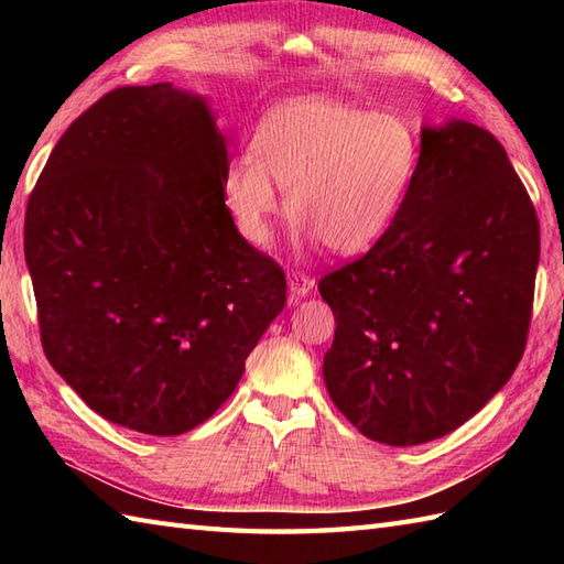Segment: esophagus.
<instances>
[{
	"label": "esophagus",
	"mask_w": 564,
	"mask_h": 564,
	"mask_svg": "<svg viewBox=\"0 0 564 564\" xmlns=\"http://www.w3.org/2000/svg\"><path fill=\"white\" fill-rule=\"evenodd\" d=\"M315 289V281L305 273H289V291H291V301H301L310 291Z\"/></svg>",
	"instance_id": "1"
}]
</instances>
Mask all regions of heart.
<instances>
[{
	"instance_id": "1",
	"label": "heart",
	"mask_w": 564,
	"mask_h": 564,
	"mask_svg": "<svg viewBox=\"0 0 564 564\" xmlns=\"http://www.w3.org/2000/svg\"><path fill=\"white\" fill-rule=\"evenodd\" d=\"M419 158L422 142L402 116L327 97L289 99L259 118L249 154L227 164L225 206L249 245L267 247L283 210L281 186L297 245L361 254L398 220Z\"/></svg>"
}]
</instances>
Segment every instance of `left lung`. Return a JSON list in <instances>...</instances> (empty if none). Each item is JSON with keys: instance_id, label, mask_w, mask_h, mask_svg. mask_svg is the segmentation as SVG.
Listing matches in <instances>:
<instances>
[{"instance_id": "8db88e82", "label": "left lung", "mask_w": 564, "mask_h": 564, "mask_svg": "<svg viewBox=\"0 0 564 564\" xmlns=\"http://www.w3.org/2000/svg\"><path fill=\"white\" fill-rule=\"evenodd\" d=\"M538 257L533 203L499 140L458 118L422 126L398 220L319 281L337 317L322 366L337 410L388 446L465 424L521 361Z\"/></svg>"}]
</instances>
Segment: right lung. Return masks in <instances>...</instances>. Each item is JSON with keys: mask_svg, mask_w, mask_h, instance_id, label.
I'll list each match as a JSON object with an SVG mask.
<instances>
[{"mask_svg": "<svg viewBox=\"0 0 564 564\" xmlns=\"http://www.w3.org/2000/svg\"><path fill=\"white\" fill-rule=\"evenodd\" d=\"M200 94L121 87L57 140L23 251L47 361L94 412L152 436L206 422L285 305V275L225 206Z\"/></svg>", "mask_w": 564, "mask_h": 564, "instance_id": "add662e5", "label": "right lung"}]
</instances>
